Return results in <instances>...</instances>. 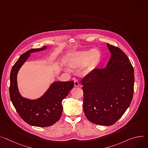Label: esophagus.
<instances>
[{
    "label": "esophagus",
    "instance_id": "obj_1",
    "mask_svg": "<svg viewBox=\"0 0 148 148\" xmlns=\"http://www.w3.org/2000/svg\"><path fill=\"white\" fill-rule=\"evenodd\" d=\"M79 83L77 81V80H75L74 81V86L75 87H79Z\"/></svg>",
    "mask_w": 148,
    "mask_h": 148
}]
</instances>
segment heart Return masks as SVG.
Instances as JSON below:
<instances>
[{
	"label": "heart",
	"mask_w": 148,
	"mask_h": 148,
	"mask_svg": "<svg viewBox=\"0 0 148 148\" xmlns=\"http://www.w3.org/2000/svg\"><path fill=\"white\" fill-rule=\"evenodd\" d=\"M101 58L100 52L96 49L78 51L73 53L69 58L68 64L70 68L74 70H79L86 65L84 73L89 74L98 66Z\"/></svg>",
	"instance_id": "b5f03b06"
}]
</instances>
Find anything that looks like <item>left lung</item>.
<instances>
[{"label": "left lung", "instance_id": "obj_1", "mask_svg": "<svg viewBox=\"0 0 148 148\" xmlns=\"http://www.w3.org/2000/svg\"><path fill=\"white\" fill-rule=\"evenodd\" d=\"M112 55L104 69H96L82 79L83 110L92 123L111 126L123 116L134 92V70L119 48L107 44Z\"/></svg>", "mask_w": 148, "mask_h": 148}]
</instances>
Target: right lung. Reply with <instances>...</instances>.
<instances>
[{"instance_id": "obj_1", "label": "right lung", "mask_w": 148, "mask_h": 148, "mask_svg": "<svg viewBox=\"0 0 148 148\" xmlns=\"http://www.w3.org/2000/svg\"><path fill=\"white\" fill-rule=\"evenodd\" d=\"M46 48H32L22 54L12 66L10 75L9 95L11 101L20 117L28 124L38 127H47L56 123L60 119L63 107L62 101L69 95L74 86V82L53 83L41 98L30 100L23 98L18 91L16 75L22 64L30 53Z\"/></svg>"}]
</instances>
